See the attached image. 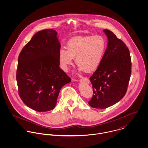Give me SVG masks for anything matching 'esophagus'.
Returning <instances> with one entry per match:
<instances>
[{
    "label": "esophagus",
    "instance_id": "esophagus-1",
    "mask_svg": "<svg viewBox=\"0 0 148 148\" xmlns=\"http://www.w3.org/2000/svg\"><path fill=\"white\" fill-rule=\"evenodd\" d=\"M80 80V82H84V83H87V84H88V83H90V80L88 79V78H86V77H83V78H82Z\"/></svg>",
    "mask_w": 148,
    "mask_h": 148
}]
</instances>
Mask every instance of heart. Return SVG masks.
Returning <instances> with one entry per match:
<instances>
[{
  "mask_svg": "<svg viewBox=\"0 0 148 148\" xmlns=\"http://www.w3.org/2000/svg\"><path fill=\"white\" fill-rule=\"evenodd\" d=\"M67 50L61 48L58 57L61 68L65 71L73 64L80 70L91 73L97 68L102 62L106 49L105 39L99 35L77 36L70 39L66 44Z\"/></svg>",
  "mask_w": 148,
  "mask_h": 148,
  "instance_id": "heart-1",
  "label": "heart"
}]
</instances>
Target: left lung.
<instances>
[{
	"instance_id": "1",
	"label": "left lung",
	"mask_w": 148,
	"mask_h": 148,
	"mask_svg": "<svg viewBox=\"0 0 148 148\" xmlns=\"http://www.w3.org/2000/svg\"><path fill=\"white\" fill-rule=\"evenodd\" d=\"M103 32L108 47L99 66L90 78L93 96L91 107L105 109L119 101L125 95L131 74V59L128 47L111 31Z\"/></svg>"
}]
</instances>
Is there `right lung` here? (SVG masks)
<instances>
[{
	"mask_svg": "<svg viewBox=\"0 0 148 148\" xmlns=\"http://www.w3.org/2000/svg\"><path fill=\"white\" fill-rule=\"evenodd\" d=\"M57 34L53 29L37 32L18 58V95L26 105L39 112L54 109L61 88L71 80L59 67Z\"/></svg>",
	"mask_w": 148,
	"mask_h": 148,
	"instance_id": "add662e5",
	"label": "right lung"
}]
</instances>
